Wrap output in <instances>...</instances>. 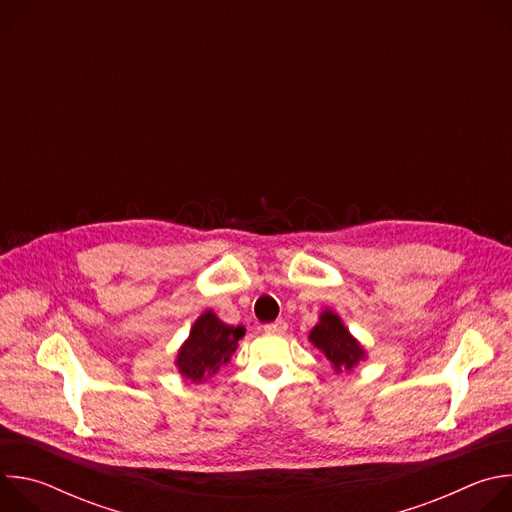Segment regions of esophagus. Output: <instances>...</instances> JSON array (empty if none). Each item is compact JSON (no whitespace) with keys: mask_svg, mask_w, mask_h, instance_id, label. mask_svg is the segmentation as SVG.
Masks as SVG:
<instances>
[{"mask_svg":"<svg viewBox=\"0 0 512 512\" xmlns=\"http://www.w3.org/2000/svg\"><path fill=\"white\" fill-rule=\"evenodd\" d=\"M263 330H265L267 334H283V332L287 330V322H285V320H275V322H271V324H265Z\"/></svg>","mask_w":512,"mask_h":512,"instance_id":"34e87169","label":"esophagus"}]
</instances>
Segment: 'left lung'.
<instances>
[{"instance_id":"left-lung-1","label":"left lung","mask_w":512,"mask_h":512,"mask_svg":"<svg viewBox=\"0 0 512 512\" xmlns=\"http://www.w3.org/2000/svg\"><path fill=\"white\" fill-rule=\"evenodd\" d=\"M310 342L330 360L336 373L352 371L360 360L367 358V352L360 342L348 332L340 316L332 310L320 314V322L310 332Z\"/></svg>"}]
</instances>
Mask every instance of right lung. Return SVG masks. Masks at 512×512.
<instances>
[{"label": "right lung", "mask_w": 512, "mask_h": 512, "mask_svg": "<svg viewBox=\"0 0 512 512\" xmlns=\"http://www.w3.org/2000/svg\"><path fill=\"white\" fill-rule=\"evenodd\" d=\"M243 336V326H229L218 320L212 310H206L194 322L190 336L178 350L176 367L180 375L192 383L206 381L229 362Z\"/></svg>", "instance_id": "right-lung-1"}]
</instances>
